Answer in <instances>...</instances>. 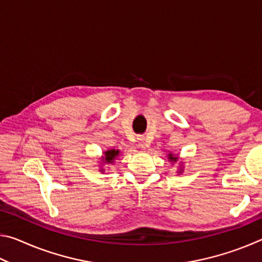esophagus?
Returning <instances> with one entry per match:
<instances>
[{
	"mask_svg": "<svg viewBox=\"0 0 262 262\" xmlns=\"http://www.w3.org/2000/svg\"><path fill=\"white\" fill-rule=\"evenodd\" d=\"M139 145H140L142 149L147 148V144H145V142H144V137H140V139H139Z\"/></svg>",
	"mask_w": 262,
	"mask_h": 262,
	"instance_id": "obj_1",
	"label": "esophagus"
}]
</instances>
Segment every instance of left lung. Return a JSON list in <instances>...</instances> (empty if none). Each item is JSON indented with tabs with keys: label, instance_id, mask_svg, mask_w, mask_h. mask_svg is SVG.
Returning <instances> with one entry per match:
<instances>
[{
	"label": "left lung",
	"instance_id": "obj_1",
	"mask_svg": "<svg viewBox=\"0 0 262 262\" xmlns=\"http://www.w3.org/2000/svg\"><path fill=\"white\" fill-rule=\"evenodd\" d=\"M167 156H168V159H170L172 163H176L177 161H178V156H174V155H172V154H168ZM180 172H183V168H180L178 173H180Z\"/></svg>",
	"mask_w": 262,
	"mask_h": 262
}]
</instances>
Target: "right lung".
Listing matches in <instances>:
<instances>
[{
    "label": "right lung",
    "mask_w": 262,
    "mask_h": 262,
    "mask_svg": "<svg viewBox=\"0 0 262 262\" xmlns=\"http://www.w3.org/2000/svg\"><path fill=\"white\" fill-rule=\"evenodd\" d=\"M119 154H120V151H119V150H115V149L107 150V151L104 152L103 162L105 164H112L114 159L119 156Z\"/></svg>",
    "instance_id": "right-lung-1"
}]
</instances>
